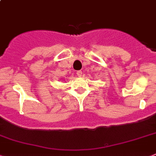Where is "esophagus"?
Returning <instances> with one entry per match:
<instances>
[{
	"label": "esophagus",
	"mask_w": 156,
	"mask_h": 156,
	"mask_svg": "<svg viewBox=\"0 0 156 156\" xmlns=\"http://www.w3.org/2000/svg\"><path fill=\"white\" fill-rule=\"evenodd\" d=\"M76 74L78 76H82V71H77Z\"/></svg>",
	"instance_id": "obj_1"
}]
</instances>
